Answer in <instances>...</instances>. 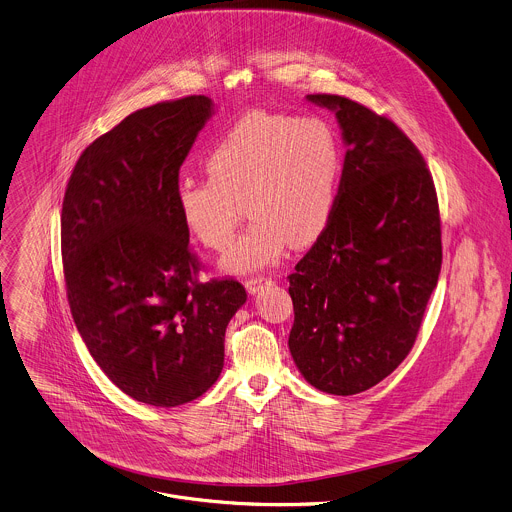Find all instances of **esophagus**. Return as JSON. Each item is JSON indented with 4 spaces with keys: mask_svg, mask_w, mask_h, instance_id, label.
I'll return each instance as SVG.
<instances>
[{
    "mask_svg": "<svg viewBox=\"0 0 512 512\" xmlns=\"http://www.w3.org/2000/svg\"><path fill=\"white\" fill-rule=\"evenodd\" d=\"M273 281L269 279V277H255V279H247L245 281V287H247V291L253 295V293H257L259 289H263V285H271Z\"/></svg>",
    "mask_w": 512,
    "mask_h": 512,
    "instance_id": "34e87169",
    "label": "esophagus"
}]
</instances>
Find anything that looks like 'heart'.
I'll list each match as a JSON object with an SVG mask.
<instances>
[{"label":"heart","instance_id":"obj_1","mask_svg":"<svg viewBox=\"0 0 512 512\" xmlns=\"http://www.w3.org/2000/svg\"><path fill=\"white\" fill-rule=\"evenodd\" d=\"M209 177H185L177 207L187 231L207 249H223V269L253 273L281 259L289 243H313L329 225L343 179V149L319 117L253 111L207 153Z\"/></svg>","mask_w":512,"mask_h":512}]
</instances>
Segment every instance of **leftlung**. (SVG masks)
Segmentation results:
<instances>
[{
  "mask_svg": "<svg viewBox=\"0 0 512 512\" xmlns=\"http://www.w3.org/2000/svg\"><path fill=\"white\" fill-rule=\"evenodd\" d=\"M347 143L339 201L327 229L289 275V349L319 391L357 395L411 353L443 243L433 175L405 131L349 97L315 93Z\"/></svg>",
  "mask_w": 512,
  "mask_h": 512,
  "instance_id": "left-lung-1",
  "label": "left lung"
}]
</instances>
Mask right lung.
I'll use <instances>...</instances> for the list:
<instances>
[{
  "label": "right lung",
  "instance_id": "obj_1",
  "mask_svg": "<svg viewBox=\"0 0 512 512\" xmlns=\"http://www.w3.org/2000/svg\"><path fill=\"white\" fill-rule=\"evenodd\" d=\"M205 95L127 115L79 155L61 209L67 301L101 371L129 397L177 407L221 375L237 279L199 281L177 207L179 169L211 117Z\"/></svg>",
  "mask_w": 512,
  "mask_h": 512
}]
</instances>
